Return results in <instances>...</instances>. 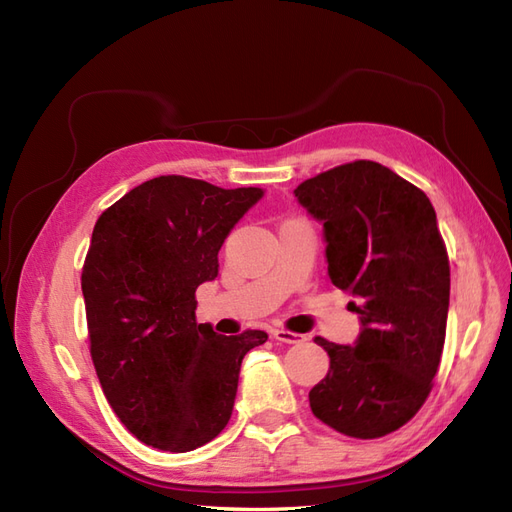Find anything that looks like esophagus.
Here are the masks:
<instances>
[{
	"label": "esophagus",
	"instance_id": "obj_1",
	"mask_svg": "<svg viewBox=\"0 0 512 512\" xmlns=\"http://www.w3.org/2000/svg\"><path fill=\"white\" fill-rule=\"evenodd\" d=\"M273 337L277 339V342H282V344H303L305 342V335L284 331V329H275Z\"/></svg>",
	"mask_w": 512,
	"mask_h": 512
}]
</instances>
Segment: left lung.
<instances>
[{"label": "left lung", "instance_id": "obj_1", "mask_svg": "<svg viewBox=\"0 0 512 512\" xmlns=\"http://www.w3.org/2000/svg\"><path fill=\"white\" fill-rule=\"evenodd\" d=\"M322 224L331 282L361 331L316 337L329 374L309 391L316 418L350 438H382L425 404L446 335L451 269L429 198L378 162L337 166L294 190Z\"/></svg>", "mask_w": 512, "mask_h": 512}]
</instances>
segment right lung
<instances>
[{
	"label": "right lung",
	"instance_id": "obj_1",
	"mask_svg": "<svg viewBox=\"0 0 512 512\" xmlns=\"http://www.w3.org/2000/svg\"><path fill=\"white\" fill-rule=\"evenodd\" d=\"M265 196L156 177L96 222L83 267L91 359L102 391L147 446L188 453L226 427L243 356L265 331L218 335L196 322L194 292L218 277L230 230Z\"/></svg>",
	"mask_w": 512,
	"mask_h": 512
}]
</instances>
